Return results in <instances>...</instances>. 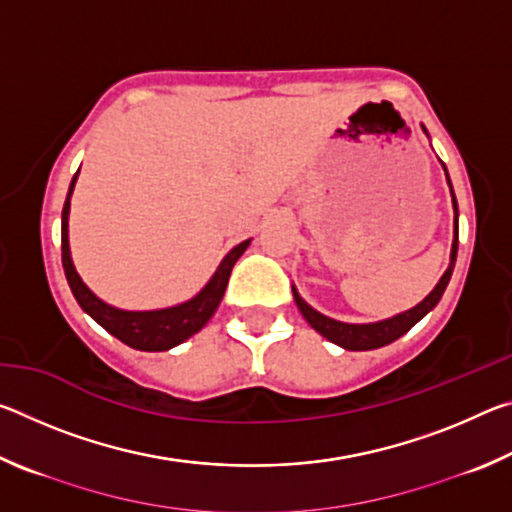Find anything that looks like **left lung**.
Returning a JSON list of instances; mask_svg holds the SVG:
<instances>
[{
    "mask_svg": "<svg viewBox=\"0 0 512 512\" xmlns=\"http://www.w3.org/2000/svg\"><path fill=\"white\" fill-rule=\"evenodd\" d=\"M422 131L427 133V128L422 126ZM443 169H445V176H447L449 194H452V207H454V241H452V253H449V266H447V271L443 273V277H440L438 284L431 289L429 296L420 300L418 305L402 311V314H395L391 318L377 320V323H343V320L329 318L325 314H320V311H316L311 305H307V302L302 300V296L298 293V289L291 287L293 289V300H296L300 314L305 316L307 323L314 327L320 336H325L327 341L341 345L343 350H354V352L384 348V345L397 341L400 336L409 332V329L415 323H418V320L427 316L429 311L438 305L440 298H443V293H445L447 284H449V277H452V273H454L456 253H458V203H456L452 180H449V173H447L445 164H443Z\"/></svg>",
    "mask_w": 512,
    "mask_h": 512,
    "instance_id": "left-lung-1",
    "label": "left lung"
}]
</instances>
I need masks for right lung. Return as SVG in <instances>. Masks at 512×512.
<instances>
[{
    "mask_svg": "<svg viewBox=\"0 0 512 512\" xmlns=\"http://www.w3.org/2000/svg\"><path fill=\"white\" fill-rule=\"evenodd\" d=\"M79 171L74 173L72 183H69V192L63 205V228H60V241H63V268L65 277L69 282L76 302L92 320L110 332L115 339L126 343L128 348L142 350V352H164L176 348V345L185 343L189 336L207 325V320L214 316L216 307L221 305V298L228 287L232 266L237 264V259L246 253L250 241L246 239L230 250L228 255L221 259V264L216 266L214 275L205 282V287L185 302L178 305L162 307V309H146V311H131V309H119L115 305H108L106 300H101L88 284L83 282V277L76 273V266L72 262V250H69V205H72V194Z\"/></svg>",
    "mask_w": 512,
    "mask_h": 512,
    "instance_id": "add662e5",
    "label": "right lung"
}]
</instances>
